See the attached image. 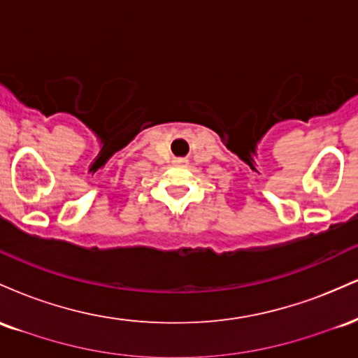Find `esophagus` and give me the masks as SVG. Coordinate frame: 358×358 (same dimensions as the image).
<instances>
[{
  "mask_svg": "<svg viewBox=\"0 0 358 358\" xmlns=\"http://www.w3.org/2000/svg\"><path fill=\"white\" fill-rule=\"evenodd\" d=\"M175 165H185V163H187V159H183V158H175Z\"/></svg>",
  "mask_w": 358,
  "mask_h": 358,
  "instance_id": "1",
  "label": "esophagus"
}]
</instances>
